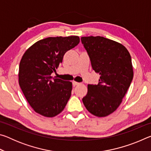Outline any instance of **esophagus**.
Segmentation results:
<instances>
[{"instance_id": "1", "label": "esophagus", "mask_w": 151, "mask_h": 151, "mask_svg": "<svg viewBox=\"0 0 151 151\" xmlns=\"http://www.w3.org/2000/svg\"><path fill=\"white\" fill-rule=\"evenodd\" d=\"M79 84H80V83H77V82H76V81H73V85L74 86H76V85H78Z\"/></svg>"}]
</instances>
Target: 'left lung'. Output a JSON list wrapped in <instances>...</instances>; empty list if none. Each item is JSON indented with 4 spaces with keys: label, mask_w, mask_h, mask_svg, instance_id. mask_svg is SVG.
<instances>
[{
    "label": "left lung",
    "mask_w": 151,
    "mask_h": 151,
    "mask_svg": "<svg viewBox=\"0 0 151 151\" xmlns=\"http://www.w3.org/2000/svg\"><path fill=\"white\" fill-rule=\"evenodd\" d=\"M90 58L92 68L100 75L98 85H88L83 102L93 115H109L121 104L133 78L130 53L123 45L97 37H81Z\"/></svg>",
    "instance_id": "8db88e82"
}]
</instances>
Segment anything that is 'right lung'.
Instances as JSON below:
<instances>
[{
	"label": "right lung",
	"mask_w": 151,
	"mask_h": 151,
	"mask_svg": "<svg viewBox=\"0 0 151 151\" xmlns=\"http://www.w3.org/2000/svg\"><path fill=\"white\" fill-rule=\"evenodd\" d=\"M79 42L78 36L48 37L35 42L22 56L19 85L36 112L53 117L65 109L71 95L72 83L53 78L51 74L56 72L65 53Z\"/></svg>",
	"instance_id": "add662e5"
}]
</instances>
